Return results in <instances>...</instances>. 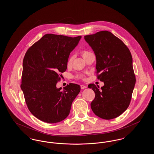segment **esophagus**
Segmentation results:
<instances>
[{"label":"esophagus","mask_w":154,"mask_h":154,"mask_svg":"<svg viewBox=\"0 0 154 154\" xmlns=\"http://www.w3.org/2000/svg\"><path fill=\"white\" fill-rule=\"evenodd\" d=\"M87 88V86H85L84 85H81V89H85V88Z\"/></svg>","instance_id":"obj_1"}]
</instances>
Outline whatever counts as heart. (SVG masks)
I'll return each mask as SVG.
<instances>
[{
	"mask_svg": "<svg viewBox=\"0 0 154 154\" xmlns=\"http://www.w3.org/2000/svg\"><path fill=\"white\" fill-rule=\"evenodd\" d=\"M90 53H91V52L87 51H84L82 52V55L83 58H84V57H85L86 55H88L89 54H90ZM72 62H73V57H70L69 58V59H68V60H67V66H70V65H72ZM80 77L81 79H84V77L83 75H80Z\"/></svg>",
	"mask_w": 154,
	"mask_h": 154,
	"instance_id": "b5f03b06",
	"label": "heart"
}]
</instances>
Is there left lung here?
<instances>
[{
    "label": "left lung",
    "mask_w": 154,
    "mask_h": 154,
    "mask_svg": "<svg viewBox=\"0 0 154 154\" xmlns=\"http://www.w3.org/2000/svg\"><path fill=\"white\" fill-rule=\"evenodd\" d=\"M84 38L95 54L97 79L104 84L101 88L88 85L95 94L92 110L104 119L117 117L129 107L136 83L131 53L122 40L107 30Z\"/></svg>",
    "instance_id": "left-lung-1"
}]
</instances>
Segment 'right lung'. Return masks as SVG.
Instances as JSON below:
<instances>
[{
  "mask_svg": "<svg viewBox=\"0 0 154 154\" xmlns=\"http://www.w3.org/2000/svg\"><path fill=\"white\" fill-rule=\"evenodd\" d=\"M81 38L46 34L25 55L21 88L30 112L43 122L54 124L65 119L80 92L76 84H67L63 91L57 84Z\"/></svg>",
  "mask_w": 154,
  "mask_h": 154,
  "instance_id": "1",
  "label": "right lung"
}]
</instances>
